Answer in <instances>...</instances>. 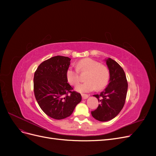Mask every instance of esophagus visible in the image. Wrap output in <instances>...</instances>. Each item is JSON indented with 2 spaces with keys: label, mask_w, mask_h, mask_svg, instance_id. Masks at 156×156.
Wrapping results in <instances>:
<instances>
[{
  "label": "esophagus",
  "mask_w": 156,
  "mask_h": 156,
  "mask_svg": "<svg viewBox=\"0 0 156 156\" xmlns=\"http://www.w3.org/2000/svg\"><path fill=\"white\" fill-rule=\"evenodd\" d=\"M88 98V95H87V94H82L83 100H86V99H87Z\"/></svg>",
  "instance_id": "esophagus-1"
}]
</instances>
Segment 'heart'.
I'll return each instance as SVG.
<instances>
[{
  "label": "heart",
  "mask_w": 156,
  "mask_h": 156,
  "mask_svg": "<svg viewBox=\"0 0 156 156\" xmlns=\"http://www.w3.org/2000/svg\"><path fill=\"white\" fill-rule=\"evenodd\" d=\"M88 72L86 82L79 84L75 87L76 90L84 93L94 91L96 88L101 90L104 88L109 79V71L104 65L101 64L92 58H84L77 63V69L69 67L66 72V78L68 82L73 85L77 84L80 80L79 72Z\"/></svg>",
  "instance_id": "obj_1"
}]
</instances>
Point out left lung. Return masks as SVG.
I'll return each instance as SVG.
<instances>
[{
	"instance_id": "obj_1",
	"label": "left lung",
	"mask_w": 156,
	"mask_h": 156,
	"mask_svg": "<svg viewBox=\"0 0 156 156\" xmlns=\"http://www.w3.org/2000/svg\"><path fill=\"white\" fill-rule=\"evenodd\" d=\"M105 61L109 69V83L104 91L94 95L100 104L91 112L94 119L101 122L111 120L119 114L125 104L128 87L125 72L120 66L110 58Z\"/></svg>"
}]
</instances>
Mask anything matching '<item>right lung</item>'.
Masks as SVG:
<instances>
[{"mask_svg":"<svg viewBox=\"0 0 156 156\" xmlns=\"http://www.w3.org/2000/svg\"><path fill=\"white\" fill-rule=\"evenodd\" d=\"M70 60L68 56H53L41 63L34 73L36 100L41 110L56 120L69 116L81 101V94L72 91L68 83Z\"/></svg>","mask_w":156,"mask_h":156,"instance_id":"right-lung-1","label":"right lung"}]
</instances>
